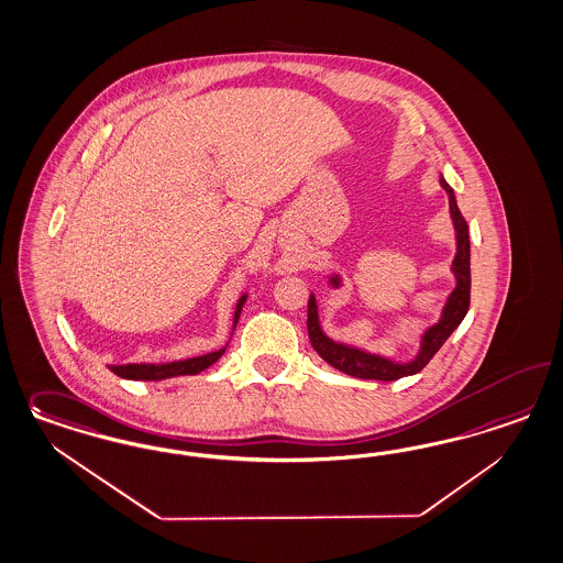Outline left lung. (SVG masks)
<instances>
[{"label":"left lung","mask_w":563,"mask_h":563,"mask_svg":"<svg viewBox=\"0 0 563 563\" xmlns=\"http://www.w3.org/2000/svg\"><path fill=\"white\" fill-rule=\"evenodd\" d=\"M441 186L445 188L448 197H450V213L454 219L455 238H457V253H455L454 269L455 290L448 298V305L441 314V321L437 325L429 327L427 333L422 335V347L418 352L417 358L412 363L396 364L382 356H373L361 352L356 347L350 345L335 344L333 340H329L325 333L321 331L319 325V314H317V302L314 296L309 298V338L310 344L317 350V354L325 361V363L335 366L338 371H342L345 375L358 377V379H377V382H396L406 375H415L418 371H422L429 361L437 354V350L445 344V340L454 333L455 327L462 323V319L466 317L468 307H471V236H468V223L464 216L457 209L455 202L454 190L448 181L441 178ZM333 286H338V277L331 279Z\"/></svg>","instance_id":"8db88e82"}]
</instances>
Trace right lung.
Instances as JSON below:
<instances>
[{
    "mask_svg": "<svg viewBox=\"0 0 563 563\" xmlns=\"http://www.w3.org/2000/svg\"><path fill=\"white\" fill-rule=\"evenodd\" d=\"M244 300H246V296H242L240 302H238L234 325L238 323L240 310L244 307ZM223 352H225V347L218 350V352H211V354H205V356H197V358L178 361V363L118 364V366H111V371H113L118 377H124V379H134V382H159V379H169V377H178V375H197L200 371L209 368L211 364L218 363Z\"/></svg>",
    "mask_w": 563,
    "mask_h": 563,
    "instance_id": "add662e5",
    "label": "right lung"
}]
</instances>
